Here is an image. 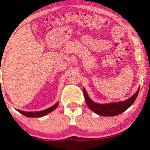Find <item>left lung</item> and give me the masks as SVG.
Returning <instances> with one entry per match:
<instances>
[{
    "label": "left lung",
    "instance_id": "8db88e82",
    "mask_svg": "<svg viewBox=\"0 0 150 150\" xmlns=\"http://www.w3.org/2000/svg\"><path fill=\"white\" fill-rule=\"evenodd\" d=\"M139 90L140 88H138L137 91L126 100L108 103V104H98L91 100L87 94L86 90L84 88H83V94L86 104L94 112L102 116H117L123 112L134 104V102L138 95Z\"/></svg>",
    "mask_w": 150,
    "mask_h": 150
}]
</instances>
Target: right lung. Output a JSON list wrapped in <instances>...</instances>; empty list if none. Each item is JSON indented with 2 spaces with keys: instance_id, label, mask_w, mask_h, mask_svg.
Returning <instances> with one entry per match:
<instances>
[{
  "instance_id": "add662e5",
  "label": "right lung",
  "mask_w": 150,
  "mask_h": 150,
  "mask_svg": "<svg viewBox=\"0 0 150 150\" xmlns=\"http://www.w3.org/2000/svg\"><path fill=\"white\" fill-rule=\"evenodd\" d=\"M59 105V102H57L56 104H54L53 106H52L51 107L48 108V109H46L42 111H37V112H26V111H22L20 110H17L18 112H19L20 113H22L24 116H27V117L30 118H36V117H42V116H44L46 115H47L48 113L51 112L52 111H53L54 110L56 109L57 107Z\"/></svg>"
}]
</instances>
